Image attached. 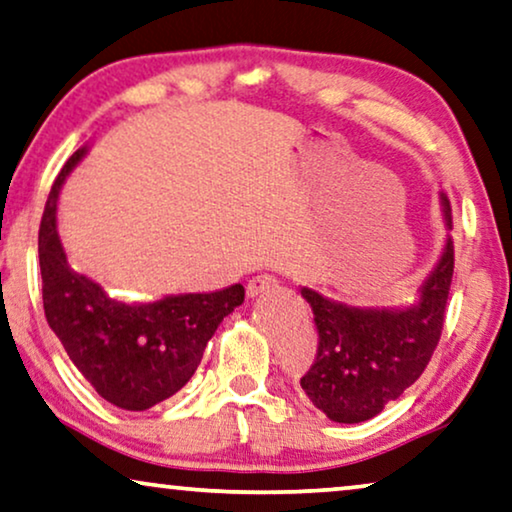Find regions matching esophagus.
<instances>
[{"mask_svg":"<svg viewBox=\"0 0 512 512\" xmlns=\"http://www.w3.org/2000/svg\"><path fill=\"white\" fill-rule=\"evenodd\" d=\"M274 286H277V277H274V274H256V277L249 279L247 295L249 298H256V295L270 291Z\"/></svg>","mask_w":512,"mask_h":512,"instance_id":"esophagus-1","label":"esophagus"}]
</instances>
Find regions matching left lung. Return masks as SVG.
Here are the masks:
<instances>
[{
    "label": "left lung",
    "mask_w": 512,
    "mask_h": 512,
    "mask_svg": "<svg viewBox=\"0 0 512 512\" xmlns=\"http://www.w3.org/2000/svg\"><path fill=\"white\" fill-rule=\"evenodd\" d=\"M448 226L450 201L441 196ZM455 270V247L448 238L439 265L409 309H355L302 288L314 311L316 358L300 385L307 397L335 422H365L379 416L409 385L420 379L439 344Z\"/></svg>",
    "instance_id": "8db88e82"
}]
</instances>
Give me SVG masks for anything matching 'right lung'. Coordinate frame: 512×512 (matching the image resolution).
Returning a JSON list of instances; mask_svg holds the SVG:
<instances>
[{
	"label": "right lung",
	"mask_w": 512,
	"mask_h": 512,
	"mask_svg": "<svg viewBox=\"0 0 512 512\" xmlns=\"http://www.w3.org/2000/svg\"><path fill=\"white\" fill-rule=\"evenodd\" d=\"M85 150L73 152L50 189L39 228L43 311L85 381L127 411L173 397L201 365L224 316L244 302V286L173 295L157 302H120L66 263L55 212L64 177Z\"/></svg>",
	"instance_id": "right-lung-1"
}]
</instances>
